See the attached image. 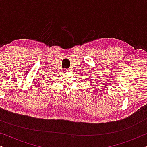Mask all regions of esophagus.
Segmentation results:
<instances>
[{"instance_id": "34e87169", "label": "esophagus", "mask_w": 147, "mask_h": 147, "mask_svg": "<svg viewBox=\"0 0 147 147\" xmlns=\"http://www.w3.org/2000/svg\"><path fill=\"white\" fill-rule=\"evenodd\" d=\"M63 71L64 72H68V71H70L69 69H63Z\"/></svg>"}]
</instances>
